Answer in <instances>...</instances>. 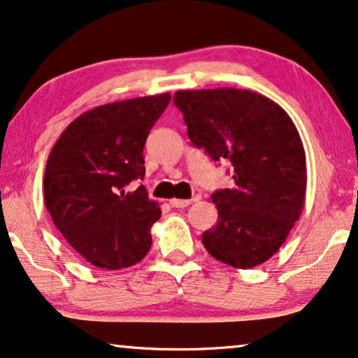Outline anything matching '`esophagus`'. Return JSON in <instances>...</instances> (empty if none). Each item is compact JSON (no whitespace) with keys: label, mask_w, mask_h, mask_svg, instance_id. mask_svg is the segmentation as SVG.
I'll use <instances>...</instances> for the list:
<instances>
[{"label":"esophagus","mask_w":358,"mask_h":358,"mask_svg":"<svg viewBox=\"0 0 358 358\" xmlns=\"http://www.w3.org/2000/svg\"><path fill=\"white\" fill-rule=\"evenodd\" d=\"M191 202H193V199H170V206L181 209V207H188Z\"/></svg>","instance_id":"1"}]
</instances>
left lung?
<instances>
[{
    "label": "left lung",
    "mask_w": 358,
    "mask_h": 358,
    "mask_svg": "<svg viewBox=\"0 0 358 358\" xmlns=\"http://www.w3.org/2000/svg\"><path fill=\"white\" fill-rule=\"evenodd\" d=\"M173 103L193 145L233 167L234 185L212 194L218 220L202 233L207 252L243 270L266 262L306 202V151L294 122L250 90H180Z\"/></svg>",
    "instance_id": "8db88e82"
}]
</instances>
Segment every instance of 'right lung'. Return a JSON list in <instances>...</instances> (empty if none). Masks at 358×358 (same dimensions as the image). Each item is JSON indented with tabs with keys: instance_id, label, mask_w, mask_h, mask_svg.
I'll use <instances>...</instances> for the list:
<instances>
[{
	"instance_id": "add662e5",
	"label": "right lung",
	"mask_w": 358,
	"mask_h": 358,
	"mask_svg": "<svg viewBox=\"0 0 358 358\" xmlns=\"http://www.w3.org/2000/svg\"><path fill=\"white\" fill-rule=\"evenodd\" d=\"M172 96L162 93L98 106L61 133L46 162L45 206L57 230L98 268L120 270L140 262L161 218L143 185V148Z\"/></svg>"
}]
</instances>
